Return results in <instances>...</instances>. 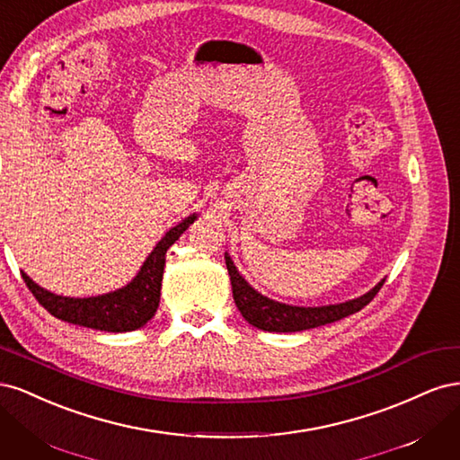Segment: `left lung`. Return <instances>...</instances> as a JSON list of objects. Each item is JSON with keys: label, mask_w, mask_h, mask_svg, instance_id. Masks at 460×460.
Wrapping results in <instances>:
<instances>
[{"label": "left lung", "mask_w": 460, "mask_h": 460, "mask_svg": "<svg viewBox=\"0 0 460 460\" xmlns=\"http://www.w3.org/2000/svg\"><path fill=\"white\" fill-rule=\"evenodd\" d=\"M226 269L230 274L235 307L240 309L242 316L249 324H253L255 328H261L264 332H301L336 323V320H341L367 307L385 282L382 280L378 286L372 288L368 294L347 303L328 305V307H291V305L278 303L257 294V291L240 276V272L235 270L234 262L228 255Z\"/></svg>", "instance_id": "obj_1"}]
</instances>
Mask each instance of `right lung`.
<instances>
[{
  "label": "right lung",
  "instance_id": "right-lung-1",
  "mask_svg": "<svg viewBox=\"0 0 460 460\" xmlns=\"http://www.w3.org/2000/svg\"><path fill=\"white\" fill-rule=\"evenodd\" d=\"M193 220H196V215L188 217L178 226L166 232L134 280L127 288L113 291V294L75 299L55 296L51 291L36 286L24 272L22 280L29 286L41 307L49 314L65 320V323L102 332H130L142 328L159 307L166 249L188 230Z\"/></svg>",
  "mask_w": 460,
  "mask_h": 460
}]
</instances>
